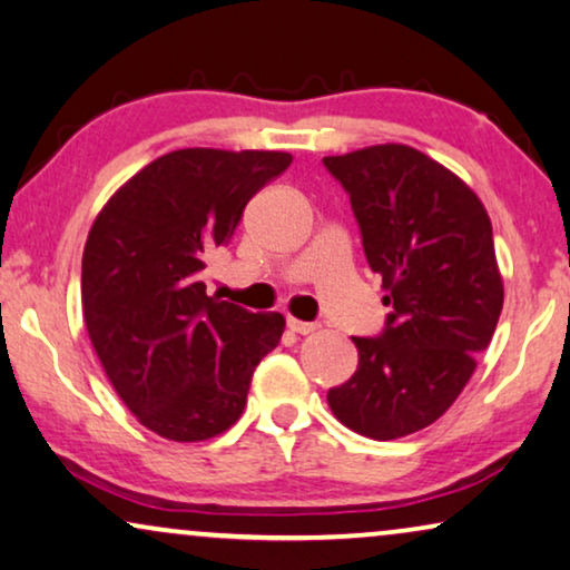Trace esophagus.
<instances>
[{"label": "esophagus", "mask_w": 570, "mask_h": 570, "mask_svg": "<svg viewBox=\"0 0 570 570\" xmlns=\"http://www.w3.org/2000/svg\"><path fill=\"white\" fill-rule=\"evenodd\" d=\"M287 330L295 334H311V332H316V324L303 322V318H295V316H287Z\"/></svg>", "instance_id": "obj_1"}]
</instances>
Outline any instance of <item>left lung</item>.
<instances>
[{
  "instance_id": "1",
  "label": "left lung",
  "mask_w": 570,
  "mask_h": 570,
  "mask_svg": "<svg viewBox=\"0 0 570 570\" xmlns=\"http://www.w3.org/2000/svg\"><path fill=\"white\" fill-rule=\"evenodd\" d=\"M324 166L350 194L392 306L381 337H353L357 371L326 402L350 431L394 441L456 402L493 340L503 308L493 225L462 178L410 145L330 155Z\"/></svg>"
}]
</instances>
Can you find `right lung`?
<instances>
[{
    "mask_svg": "<svg viewBox=\"0 0 570 570\" xmlns=\"http://www.w3.org/2000/svg\"><path fill=\"white\" fill-rule=\"evenodd\" d=\"M293 163L277 150L186 147L147 163L100 209L82 252V316L108 381L160 439L220 435L246 407L285 318L209 298L202 269L248 199Z\"/></svg>",
    "mask_w": 570,
    "mask_h": 570,
    "instance_id": "right-lung-1",
    "label": "right lung"
}]
</instances>
